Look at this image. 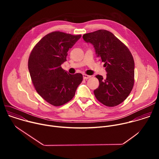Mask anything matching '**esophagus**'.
<instances>
[{"instance_id":"34e87169","label":"esophagus","mask_w":159,"mask_h":159,"mask_svg":"<svg viewBox=\"0 0 159 159\" xmlns=\"http://www.w3.org/2000/svg\"><path fill=\"white\" fill-rule=\"evenodd\" d=\"M83 78H84V79L87 80V79L90 78V75H87V74H83Z\"/></svg>"}]
</instances>
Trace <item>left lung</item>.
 <instances>
[{
	"label": "left lung",
	"instance_id": "1",
	"mask_svg": "<svg viewBox=\"0 0 159 159\" xmlns=\"http://www.w3.org/2000/svg\"><path fill=\"white\" fill-rule=\"evenodd\" d=\"M87 43L94 45L97 57L107 72L106 78L97 75L99 85L94 90L96 99L102 104L114 107L129 96L134 85V63L126 45L110 31L99 30L83 35Z\"/></svg>",
	"mask_w": 159,
	"mask_h": 159
}]
</instances>
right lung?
<instances>
[{"instance_id": "obj_1", "label": "right lung", "mask_w": 159, "mask_h": 159, "mask_svg": "<svg viewBox=\"0 0 159 159\" xmlns=\"http://www.w3.org/2000/svg\"><path fill=\"white\" fill-rule=\"evenodd\" d=\"M80 37L53 31L41 38L30 53L28 69L32 83L38 94L54 106L70 101L83 80L81 74H69L61 66L68 51Z\"/></svg>"}]
</instances>
